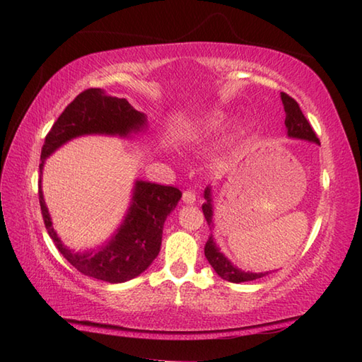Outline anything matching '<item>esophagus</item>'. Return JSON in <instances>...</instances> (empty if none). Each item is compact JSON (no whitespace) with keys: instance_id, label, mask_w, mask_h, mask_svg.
<instances>
[{"instance_id":"esophagus-1","label":"esophagus","mask_w":362,"mask_h":362,"mask_svg":"<svg viewBox=\"0 0 362 362\" xmlns=\"http://www.w3.org/2000/svg\"><path fill=\"white\" fill-rule=\"evenodd\" d=\"M182 201L185 202V204H194L196 202V193L194 191H191V189H188V191H185V193H183V196H182Z\"/></svg>"}]
</instances>
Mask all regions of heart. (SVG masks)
Here are the masks:
<instances>
[{
  "label": "heart",
  "mask_w": 362,
  "mask_h": 362,
  "mask_svg": "<svg viewBox=\"0 0 362 362\" xmlns=\"http://www.w3.org/2000/svg\"><path fill=\"white\" fill-rule=\"evenodd\" d=\"M230 122V117L224 112H209L202 115L194 122V135L197 136H211L224 130Z\"/></svg>",
  "instance_id": "obj_1"
}]
</instances>
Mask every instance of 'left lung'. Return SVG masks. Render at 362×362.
<instances>
[{
    "mask_svg": "<svg viewBox=\"0 0 362 362\" xmlns=\"http://www.w3.org/2000/svg\"><path fill=\"white\" fill-rule=\"evenodd\" d=\"M281 103L284 107V112H286V119H284V126H286L288 130V136L289 138H297V140H305V141H313L316 144L319 143V138L314 134V130L308 119L305 118V115L300 110V107L297 104L296 99H292L286 93H281ZM205 202L202 205V211L204 216L209 222L210 228L213 227V201H211V188L206 187L205 193ZM205 257L209 259V263L214 269L222 280L232 281V283H243V281H252L261 279V276L267 275L269 272H245L243 269L236 267L232 261H230L224 253L219 250V247L214 243L213 235L209 238V241L205 244Z\"/></svg>",
    "mask_w": 362,
    "mask_h": 362,
    "instance_id": "obj_1",
    "label": "left lung"
}]
</instances>
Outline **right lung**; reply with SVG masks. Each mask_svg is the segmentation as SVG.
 Here are the masks:
<instances>
[{"label":"right lung","instance_id":"add662e5","mask_svg":"<svg viewBox=\"0 0 362 362\" xmlns=\"http://www.w3.org/2000/svg\"><path fill=\"white\" fill-rule=\"evenodd\" d=\"M146 127V115L135 110L127 99L107 95L101 88H88L66 105L45 138L38 182V201L45 227L68 263L91 279L124 283L143 274L158 255L163 224L168 214L179 204L182 193L174 187L136 180L124 221L110 240L98 249L74 252L57 236L45 204L42 191L45 160L73 138L82 135H118L124 138L143 132Z\"/></svg>","mask_w":362,"mask_h":362}]
</instances>
